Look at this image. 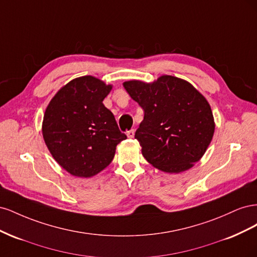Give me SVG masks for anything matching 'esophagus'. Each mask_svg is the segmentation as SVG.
Here are the masks:
<instances>
[{
    "label": "esophagus",
    "mask_w": 257,
    "mask_h": 257,
    "mask_svg": "<svg viewBox=\"0 0 257 257\" xmlns=\"http://www.w3.org/2000/svg\"><path fill=\"white\" fill-rule=\"evenodd\" d=\"M126 135H127L128 138H134V136H135V131H134V130L127 131V132H126Z\"/></svg>",
    "instance_id": "34e87169"
}]
</instances>
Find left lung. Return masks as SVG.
Masks as SVG:
<instances>
[{
  "instance_id": "8db88e82",
  "label": "left lung",
  "mask_w": 257,
  "mask_h": 257,
  "mask_svg": "<svg viewBox=\"0 0 257 257\" xmlns=\"http://www.w3.org/2000/svg\"><path fill=\"white\" fill-rule=\"evenodd\" d=\"M145 115L135 133L144 158L165 173L191 168L203 157L214 133L207 99L188 81L162 76L153 83H123Z\"/></svg>"
}]
</instances>
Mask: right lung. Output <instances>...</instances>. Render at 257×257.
<instances>
[{
  "label": "right lung",
  "mask_w": 257,
  "mask_h": 257,
  "mask_svg": "<svg viewBox=\"0 0 257 257\" xmlns=\"http://www.w3.org/2000/svg\"><path fill=\"white\" fill-rule=\"evenodd\" d=\"M111 88L95 77H79L60 89L45 111L44 141L53 159L73 176L89 178L102 172L116 145L126 139L103 104Z\"/></svg>",
  "instance_id": "1"
}]
</instances>
